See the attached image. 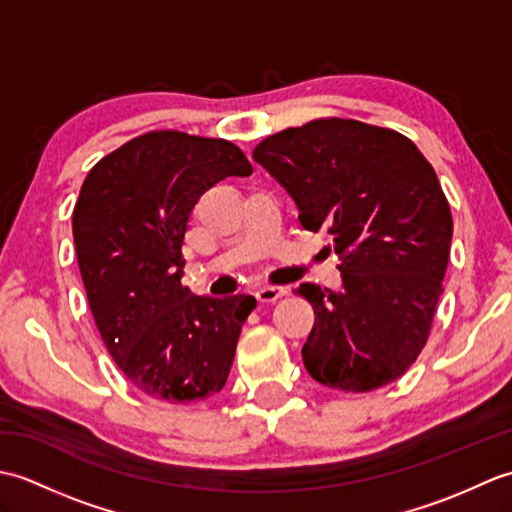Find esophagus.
Returning a JSON list of instances; mask_svg holds the SVG:
<instances>
[{"label":"esophagus","mask_w":512,"mask_h":512,"mask_svg":"<svg viewBox=\"0 0 512 512\" xmlns=\"http://www.w3.org/2000/svg\"><path fill=\"white\" fill-rule=\"evenodd\" d=\"M286 292H288V290H286L284 286H264V288H259V290L255 292V297H257L259 303H273V301L284 297Z\"/></svg>","instance_id":"obj_1"}]
</instances>
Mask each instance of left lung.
Instances as JSON below:
<instances>
[{
    "label": "left lung",
    "instance_id": "1",
    "mask_svg": "<svg viewBox=\"0 0 512 512\" xmlns=\"http://www.w3.org/2000/svg\"><path fill=\"white\" fill-rule=\"evenodd\" d=\"M253 158L341 259V290L297 288L314 308L308 374L343 391L394 383L429 339L449 264L453 217L436 171L407 136L352 118L288 127Z\"/></svg>",
    "mask_w": 512,
    "mask_h": 512
}]
</instances>
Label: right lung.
Here are the masks:
<instances>
[{
  "label": "right lung",
  "instance_id": "1",
  "mask_svg": "<svg viewBox=\"0 0 512 512\" xmlns=\"http://www.w3.org/2000/svg\"><path fill=\"white\" fill-rule=\"evenodd\" d=\"M224 138L147 132L83 180L72 233L101 339L129 383L167 402L217 394L231 372L250 295L198 297L182 286V242L204 191L250 176Z\"/></svg>",
  "mask_w": 512,
  "mask_h": 512
}]
</instances>
